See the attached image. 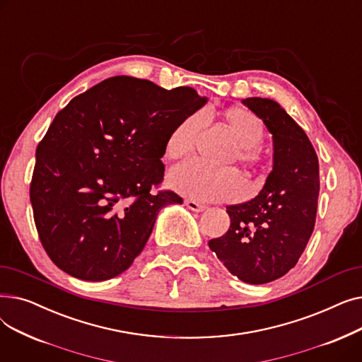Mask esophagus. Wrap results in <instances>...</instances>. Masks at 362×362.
<instances>
[{
  "mask_svg": "<svg viewBox=\"0 0 362 362\" xmlns=\"http://www.w3.org/2000/svg\"><path fill=\"white\" fill-rule=\"evenodd\" d=\"M185 205L189 208V210L197 211V213H202V211H205V208H206L204 204H199V202H197L194 199H186Z\"/></svg>",
  "mask_w": 362,
  "mask_h": 362,
  "instance_id": "obj_1",
  "label": "esophagus"
}]
</instances>
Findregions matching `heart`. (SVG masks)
Returning a JSON list of instances; mask_svg holds the SVG:
<instances>
[{"label":"heart","instance_id":"obj_1","mask_svg":"<svg viewBox=\"0 0 362 362\" xmlns=\"http://www.w3.org/2000/svg\"><path fill=\"white\" fill-rule=\"evenodd\" d=\"M226 126L229 127L236 142L238 158L245 164L258 161V146L264 139V124L255 114L243 107H232L223 114ZM201 117L198 114L186 117L165 141V154L168 158H182L194 149ZM170 186L182 195L201 201H227L242 192V179L235 170H217L204 165L199 161H187L171 170Z\"/></svg>","mask_w":362,"mask_h":362}]
</instances>
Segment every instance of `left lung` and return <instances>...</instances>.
<instances>
[{"label": "left lung", "instance_id": "obj_1", "mask_svg": "<svg viewBox=\"0 0 362 362\" xmlns=\"http://www.w3.org/2000/svg\"><path fill=\"white\" fill-rule=\"evenodd\" d=\"M242 104L272 133L273 170L254 199L226 208L229 230L208 246L233 276L262 284L293 269L313 235L318 158L307 133L279 103L252 97Z\"/></svg>", "mask_w": 362, "mask_h": 362}]
</instances>
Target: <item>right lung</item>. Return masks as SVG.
Instances as JSON below:
<instances>
[{"label": "right lung", "mask_w": 362, "mask_h": 362, "mask_svg": "<svg viewBox=\"0 0 362 362\" xmlns=\"http://www.w3.org/2000/svg\"><path fill=\"white\" fill-rule=\"evenodd\" d=\"M206 101L187 86L114 76L57 114L30 183L36 230L57 267L88 281L130 267L161 208L183 202L151 192L164 176L167 136Z\"/></svg>", "instance_id": "1"}]
</instances>
